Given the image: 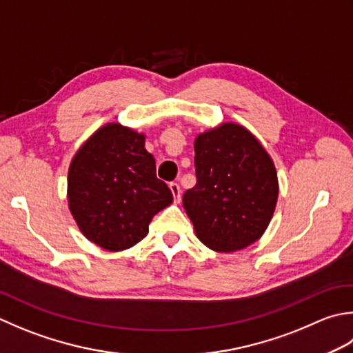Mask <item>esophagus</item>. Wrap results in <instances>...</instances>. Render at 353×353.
I'll return each instance as SVG.
<instances>
[{"mask_svg":"<svg viewBox=\"0 0 353 353\" xmlns=\"http://www.w3.org/2000/svg\"><path fill=\"white\" fill-rule=\"evenodd\" d=\"M170 190H171L172 197H174L176 202H179V200H181V192H182L181 185H179L177 182H171L170 183Z\"/></svg>","mask_w":353,"mask_h":353,"instance_id":"1","label":"esophagus"}]
</instances>
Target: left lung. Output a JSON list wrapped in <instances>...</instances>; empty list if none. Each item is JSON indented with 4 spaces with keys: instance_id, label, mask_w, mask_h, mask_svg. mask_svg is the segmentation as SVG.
Listing matches in <instances>:
<instances>
[{
    "instance_id": "left-lung-1",
    "label": "left lung",
    "mask_w": 353,
    "mask_h": 353,
    "mask_svg": "<svg viewBox=\"0 0 353 353\" xmlns=\"http://www.w3.org/2000/svg\"><path fill=\"white\" fill-rule=\"evenodd\" d=\"M197 182L183 194L196 236L219 252L243 250L261 237L275 210L279 181L260 142L237 123L199 134Z\"/></svg>"
}]
</instances>
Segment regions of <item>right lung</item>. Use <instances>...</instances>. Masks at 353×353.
<instances>
[{"label": "right lung", "mask_w": 353, "mask_h": 353, "mask_svg": "<svg viewBox=\"0 0 353 353\" xmlns=\"http://www.w3.org/2000/svg\"><path fill=\"white\" fill-rule=\"evenodd\" d=\"M143 134L108 123L90 137L68 170V206L82 234L107 251L134 246L172 192L156 176Z\"/></svg>", "instance_id": "right-lung-1"}]
</instances>
